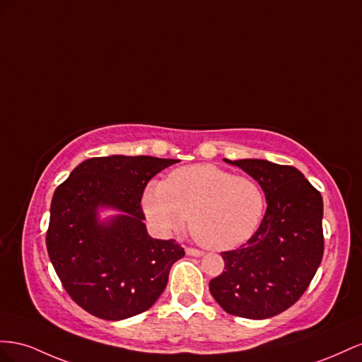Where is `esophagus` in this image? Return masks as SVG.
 I'll return each mask as SVG.
<instances>
[{
	"instance_id": "obj_1",
	"label": "esophagus",
	"mask_w": 362,
	"mask_h": 362,
	"mask_svg": "<svg viewBox=\"0 0 362 362\" xmlns=\"http://www.w3.org/2000/svg\"><path fill=\"white\" fill-rule=\"evenodd\" d=\"M187 255H189V256H195V257H199V256H202L203 255V252L202 250H197V249H191V247H188L187 250Z\"/></svg>"
}]
</instances>
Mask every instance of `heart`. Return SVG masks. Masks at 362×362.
I'll return each mask as SVG.
<instances>
[{
	"label": "heart",
	"mask_w": 362,
	"mask_h": 362,
	"mask_svg": "<svg viewBox=\"0 0 362 362\" xmlns=\"http://www.w3.org/2000/svg\"><path fill=\"white\" fill-rule=\"evenodd\" d=\"M141 204L158 232H179L189 216L191 233L202 245L230 250L256 232L265 197L253 179L202 163L174 170L163 182H151Z\"/></svg>",
	"instance_id": "obj_1"
}]
</instances>
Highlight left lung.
I'll list each match as a JSON object with an SVG mask.
<instances>
[{"label": "left lung", "mask_w": 362, "mask_h": 362, "mask_svg": "<svg viewBox=\"0 0 362 362\" xmlns=\"http://www.w3.org/2000/svg\"><path fill=\"white\" fill-rule=\"evenodd\" d=\"M224 162L259 183L267 211L247 244L221 253L224 272L212 279L209 290L226 313L270 318L302 297L322 262V194L290 165L265 159Z\"/></svg>", "instance_id": "8db88e82"}]
</instances>
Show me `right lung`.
Listing matches in <instances>:
<instances>
[{
  "mask_svg": "<svg viewBox=\"0 0 362 362\" xmlns=\"http://www.w3.org/2000/svg\"><path fill=\"white\" fill-rule=\"evenodd\" d=\"M175 159L113 154L72 170L51 200L47 250L78 306L110 322L147 311L185 256L174 240L151 238L141 209L151 177ZM115 214L101 219L99 212Z\"/></svg>",
  "mask_w": 362,
  "mask_h": 362,
  "instance_id": "add662e5",
  "label": "right lung"
}]
</instances>
